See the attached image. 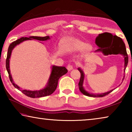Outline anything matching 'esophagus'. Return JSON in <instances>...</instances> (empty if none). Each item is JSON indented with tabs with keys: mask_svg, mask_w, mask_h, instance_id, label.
<instances>
[{
	"mask_svg": "<svg viewBox=\"0 0 132 132\" xmlns=\"http://www.w3.org/2000/svg\"><path fill=\"white\" fill-rule=\"evenodd\" d=\"M67 68H68V70L70 71L71 70H72V69H73V66L71 64H69L68 66H67Z\"/></svg>",
	"mask_w": 132,
	"mask_h": 132,
	"instance_id": "esophagus-1",
	"label": "esophagus"
}]
</instances>
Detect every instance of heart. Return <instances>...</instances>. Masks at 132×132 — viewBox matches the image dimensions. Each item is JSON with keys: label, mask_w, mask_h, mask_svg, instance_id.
<instances>
[{"label": "heart", "mask_w": 132, "mask_h": 132, "mask_svg": "<svg viewBox=\"0 0 132 132\" xmlns=\"http://www.w3.org/2000/svg\"><path fill=\"white\" fill-rule=\"evenodd\" d=\"M64 47L67 50L72 51H79L83 50L86 52H88L92 47L90 45H86L85 42L75 38H69L64 44Z\"/></svg>", "instance_id": "1"}]
</instances>
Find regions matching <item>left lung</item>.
<instances>
[{"mask_svg": "<svg viewBox=\"0 0 132 132\" xmlns=\"http://www.w3.org/2000/svg\"><path fill=\"white\" fill-rule=\"evenodd\" d=\"M95 43L99 46V48L96 51H101V52H103L104 54H106V53L108 54V52L109 53V54H111V53H110V49H112V51H115L116 54L120 53V54L123 55L125 57V70L126 69L128 63V56L127 54L125 44L121 38L118 37L117 35H112L110 33L104 32L98 35V37L95 39ZM78 70H79L80 72V75H81L80 81L79 82V90L84 95L88 96V97H102L109 94V93L113 91L112 90L105 93L97 95L90 94L87 92L86 91H85L83 87H82L84 80L83 71L80 68H78Z\"/></svg>", "mask_w": 132, "mask_h": 132, "instance_id": "1", "label": "left lung"}]
</instances>
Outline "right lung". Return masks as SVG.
<instances>
[{
	"instance_id": "1",
	"label": "right lung",
	"mask_w": 132,
	"mask_h": 132,
	"mask_svg": "<svg viewBox=\"0 0 132 132\" xmlns=\"http://www.w3.org/2000/svg\"><path fill=\"white\" fill-rule=\"evenodd\" d=\"M31 39H34L38 40V41H46V40L50 39V37L46 36L44 37H35V36H32L28 37H21L20 39H18L16 41L13 42L11 44L8 48V52L7 55V58L6 60V68L7 69V71L9 74V77L11 82L14 86V87L18 89L19 90H20L24 94L27 96V97H31V98H39V97H45V96L50 95L54 92L56 89L58 80H59V78L62 76L65 75L66 73L68 72V70H67L65 67H59V66H52V72H51V75L50 76V79H49V81L48 83V86L46 87L43 90H39V91H29V90H22L19 87V86H17L16 84L14 83L13 81V79L12 77V75H10V71L9 69V59L10 57L11 53L13 49L15 47V45L20 44L24 41L26 40H29Z\"/></svg>"
}]
</instances>
